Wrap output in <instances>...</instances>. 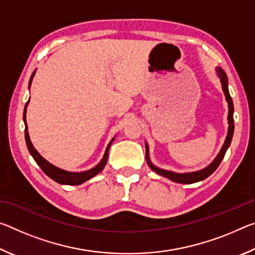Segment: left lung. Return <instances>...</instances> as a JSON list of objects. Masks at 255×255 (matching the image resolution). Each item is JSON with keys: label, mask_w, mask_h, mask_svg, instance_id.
<instances>
[{"label": "left lung", "mask_w": 255, "mask_h": 255, "mask_svg": "<svg viewBox=\"0 0 255 255\" xmlns=\"http://www.w3.org/2000/svg\"><path fill=\"white\" fill-rule=\"evenodd\" d=\"M217 72H218L219 77H221L223 90H224V92H225L226 100L228 102V108H230V110H228V124H230V127H228V133H227L225 144L223 145V148L221 150V153L218 154V156L215 158V161L211 163L208 167H206V169L201 170V171H198V172H193V173L178 174V173H173V172L161 170V169H157V167H155L153 164L149 162L148 147H147V145H146V159H147V164L149 165L150 169H152L154 172H156L157 174L165 176V178L174 181V182H178V183H183V184L195 183V182H198V181L205 180L206 178H208L210 174H213L214 172L216 171V169H217V167L219 166V164H221V162L223 161V158H224V156H225V153H226V150L228 148V146L231 145L233 133H234V118H233L234 106H233V100H232V98L230 96V92H228L227 76L225 74V72H224L222 68H219V67L217 68Z\"/></svg>", "instance_id": "1"}]
</instances>
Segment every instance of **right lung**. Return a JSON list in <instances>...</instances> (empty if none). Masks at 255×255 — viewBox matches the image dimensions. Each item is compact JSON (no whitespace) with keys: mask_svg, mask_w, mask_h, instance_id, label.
I'll return each mask as SVG.
<instances>
[{"mask_svg":"<svg viewBox=\"0 0 255 255\" xmlns=\"http://www.w3.org/2000/svg\"><path fill=\"white\" fill-rule=\"evenodd\" d=\"M34 75V72L32 73L31 77H30V81H29V88H30V84H31V81H32V77ZM29 102V101H28ZM28 102L25 103V107H24V111H23V120H24V125H25V128H24V137H25V143H27V147L29 149L30 154L32 155V157L38 165L40 166V169L45 172V174H47L49 176L50 179H53L56 182H58L60 184H68V185H77V184H81L85 182V181H88L89 179L93 178L94 175H97L98 173H100V172L103 170V167L106 166L107 164V159H108V152H109V147L114 139H112L109 145L107 146V149H106V153L103 155V158L101 159V162L98 164L96 167H93V169L89 170V171H85V172H67V171H64L62 169H58V167L54 166L53 164H50L49 162H47L46 159L41 156V155L37 152L36 148L32 146V143L30 141V137H29V132H28V127H27V123H25V112H27V105Z\"/></svg>","mask_w":255,"mask_h":255,"instance_id":"right-lung-1","label":"right lung"}]
</instances>
